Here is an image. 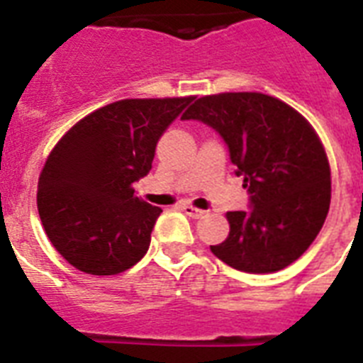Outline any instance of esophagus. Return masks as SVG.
I'll return each mask as SVG.
<instances>
[{
	"instance_id": "1",
	"label": "esophagus",
	"mask_w": 363,
	"mask_h": 363,
	"mask_svg": "<svg viewBox=\"0 0 363 363\" xmlns=\"http://www.w3.org/2000/svg\"><path fill=\"white\" fill-rule=\"evenodd\" d=\"M181 209L184 211V215L192 216V218H201V216L205 215V211L198 209V207H192V205H188V203H184V205H182Z\"/></svg>"
}]
</instances>
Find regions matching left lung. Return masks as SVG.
<instances>
[{
	"mask_svg": "<svg viewBox=\"0 0 363 363\" xmlns=\"http://www.w3.org/2000/svg\"><path fill=\"white\" fill-rule=\"evenodd\" d=\"M220 133L248 211H230V233L211 245L216 258L247 273H275L301 256L326 220L332 177L313 125L281 99L259 92L199 98L182 115Z\"/></svg>",
	"mask_w": 363,
	"mask_h": 363,
	"instance_id": "1",
	"label": "left lung"
}]
</instances>
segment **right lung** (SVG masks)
I'll return each instance as SVG.
<instances>
[{
  "label": "right lung",
  "mask_w": 363,
  "mask_h": 363,
  "mask_svg": "<svg viewBox=\"0 0 363 363\" xmlns=\"http://www.w3.org/2000/svg\"><path fill=\"white\" fill-rule=\"evenodd\" d=\"M188 98L121 99L77 122L48 154L37 209L54 248L82 273L116 275L147 254L162 209L137 198Z\"/></svg>",
  "instance_id": "obj_1"
}]
</instances>
